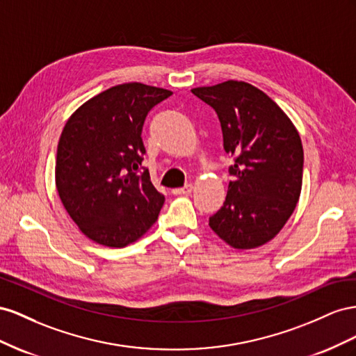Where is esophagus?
Wrapping results in <instances>:
<instances>
[{"label":"esophagus","instance_id":"1","mask_svg":"<svg viewBox=\"0 0 356 356\" xmlns=\"http://www.w3.org/2000/svg\"><path fill=\"white\" fill-rule=\"evenodd\" d=\"M192 189H194V186L189 184V185H185L184 188L172 189V194H175V195H188V194H191Z\"/></svg>","mask_w":356,"mask_h":356}]
</instances>
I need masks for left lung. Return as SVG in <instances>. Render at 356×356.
I'll list each match as a JSON object with an SVG mask.
<instances>
[{
    "label": "left lung",
    "instance_id": "1",
    "mask_svg": "<svg viewBox=\"0 0 356 356\" xmlns=\"http://www.w3.org/2000/svg\"><path fill=\"white\" fill-rule=\"evenodd\" d=\"M191 90L215 108L223 149L236 158L225 202L209 225L234 249L266 245L300 200L304 152L298 131L267 94L241 80Z\"/></svg>",
    "mask_w": 356,
    "mask_h": 356
}]
</instances>
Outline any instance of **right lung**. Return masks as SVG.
<instances>
[{
    "mask_svg": "<svg viewBox=\"0 0 356 356\" xmlns=\"http://www.w3.org/2000/svg\"><path fill=\"white\" fill-rule=\"evenodd\" d=\"M172 92L138 82L111 86L88 99L60 133L55 184L64 209L101 246L125 248L156 222L164 195L140 170L149 110Z\"/></svg>",
    "mask_w": 356,
    "mask_h": 356,
    "instance_id": "obj_1",
    "label": "right lung"
}]
</instances>
